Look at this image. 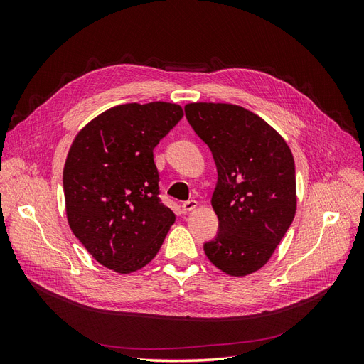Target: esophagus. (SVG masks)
I'll use <instances>...</instances> for the list:
<instances>
[{
  "instance_id": "1",
  "label": "esophagus",
  "mask_w": 364,
  "mask_h": 364,
  "mask_svg": "<svg viewBox=\"0 0 364 364\" xmlns=\"http://www.w3.org/2000/svg\"><path fill=\"white\" fill-rule=\"evenodd\" d=\"M196 208H197V202H196V200H186V202L182 203V211H183V213L194 211Z\"/></svg>"
}]
</instances>
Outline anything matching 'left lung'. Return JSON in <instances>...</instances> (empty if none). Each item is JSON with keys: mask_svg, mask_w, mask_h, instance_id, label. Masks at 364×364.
I'll list each match as a JSON object with an SVG mask.
<instances>
[{"mask_svg": "<svg viewBox=\"0 0 364 364\" xmlns=\"http://www.w3.org/2000/svg\"><path fill=\"white\" fill-rule=\"evenodd\" d=\"M185 117L218 173L211 200L218 230L205 253L220 270L245 277L269 261L294 218L293 155L277 130L241 106L190 103Z\"/></svg>", "mask_w": 364, "mask_h": 364, "instance_id": "1", "label": "left lung"}]
</instances>
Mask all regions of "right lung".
I'll use <instances>...</instances> for the list:
<instances>
[{
	"mask_svg": "<svg viewBox=\"0 0 364 364\" xmlns=\"http://www.w3.org/2000/svg\"><path fill=\"white\" fill-rule=\"evenodd\" d=\"M182 117L173 103L119 105L75 136L63 168L68 223L105 267L135 272L161 249L174 214L159 197L153 149Z\"/></svg>",
	"mask_w": 364,
	"mask_h": 364,
	"instance_id": "add662e5",
	"label": "right lung"
}]
</instances>
